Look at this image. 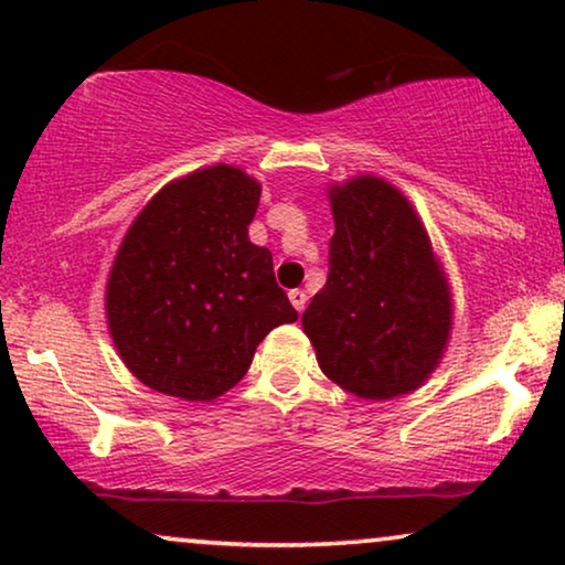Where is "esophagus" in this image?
I'll return each mask as SVG.
<instances>
[{
    "label": "esophagus",
    "mask_w": 565,
    "mask_h": 565,
    "mask_svg": "<svg viewBox=\"0 0 565 565\" xmlns=\"http://www.w3.org/2000/svg\"><path fill=\"white\" fill-rule=\"evenodd\" d=\"M288 298H290V303L296 306V311L300 313L306 308V303H308V296H306V290H290L288 292Z\"/></svg>",
    "instance_id": "esophagus-1"
}]
</instances>
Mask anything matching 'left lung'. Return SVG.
<instances>
[{"instance_id":"8db88e82","label":"left lung","mask_w":565,"mask_h":565,"mask_svg":"<svg viewBox=\"0 0 565 565\" xmlns=\"http://www.w3.org/2000/svg\"><path fill=\"white\" fill-rule=\"evenodd\" d=\"M329 277L303 331L329 381L367 401L419 388L452 329V296L414 205L391 182L352 177L329 190Z\"/></svg>"}]
</instances>
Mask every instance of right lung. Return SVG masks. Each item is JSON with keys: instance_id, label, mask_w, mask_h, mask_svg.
Listing matches in <instances>:
<instances>
[{"instance_id": "1", "label": "right lung", "mask_w": 565, "mask_h": 565, "mask_svg": "<svg viewBox=\"0 0 565 565\" xmlns=\"http://www.w3.org/2000/svg\"><path fill=\"white\" fill-rule=\"evenodd\" d=\"M262 188L215 164L174 180L130 223L105 290L107 329L149 388L213 401L242 381L257 344L298 311L273 254L249 242Z\"/></svg>"}]
</instances>
